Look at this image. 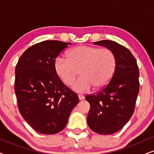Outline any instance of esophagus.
I'll list each match as a JSON object with an SVG mask.
<instances>
[{
  "label": "esophagus",
  "instance_id": "34e87169",
  "mask_svg": "<svg viewBox=\"0 0 154 154\" xmlns=\"http://www.w3.org/2000/svg\"><path fill=\"white\" fill-rule=\"evenodd\" d=\"M79 100H83L84 99H85V97H84L83 95H82V94H79Z\"/></svg>",
  "mask_w": 154,
  "mask_h": 154
}]
</instances>
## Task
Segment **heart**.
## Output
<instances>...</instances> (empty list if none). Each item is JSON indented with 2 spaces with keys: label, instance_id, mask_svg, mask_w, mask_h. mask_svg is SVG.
Here are the masks:
<instances>
[{
  "label": "heart",
  "instance_id": "obj_1",
  "mask_svg": "<svg viewBox=\"0 0 154 154\" xmlns=\"http://www.w3.org/2000/svg\"><path fill=\"white\" fill-rule=\"evenodd\" d=\"M116 58L112 50L90 45L71 48L66 58L57 57L54 69L66 85H73L79 75H81L73 86L78 92H86L93 87L100 90L108 85L114 74Z\"/></svg>",
  "mask_w": 154,
  "mask_h": 154
}]
</instances>
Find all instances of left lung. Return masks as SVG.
<instances>
[{"label":"left lung","instance_id":"1","mask_svg":"<svg viewBox=\"0 0 154 154\" xmlns=\"http://www.w3.org/2000/svg\"><path fill=\"white\" fill-rule=\"evenodd\" d=\"M94 44L112 50L116 67L106 87L85 97L90 104L87 121L96 133L111 134L121 130L133 114L140 90V72L135 58L128 48L108 40Z\"/></svg>","mask_w":154,"mask_h":154}]
</instances>
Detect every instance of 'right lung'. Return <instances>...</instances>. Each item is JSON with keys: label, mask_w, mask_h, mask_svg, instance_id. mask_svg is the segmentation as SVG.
Here are the masks:
<instances>
[{"label": "right lung", "mask_w": 154, "mask_h": 154, "mask_svg": "<svg viewBox=\"0 0 154 154\" xmlns=\"http://www.w3.org/2000/svg\"><path fill=\"white\" fill-rule=\"evenodd\" d=\"M70 43L45 41L29 48L15 68L14 92L19 111L27 123L41 134L60 132L79 102L54 69V60Z\"/></svg>", "instance_id": "right-lung-1"}]
</instances>
